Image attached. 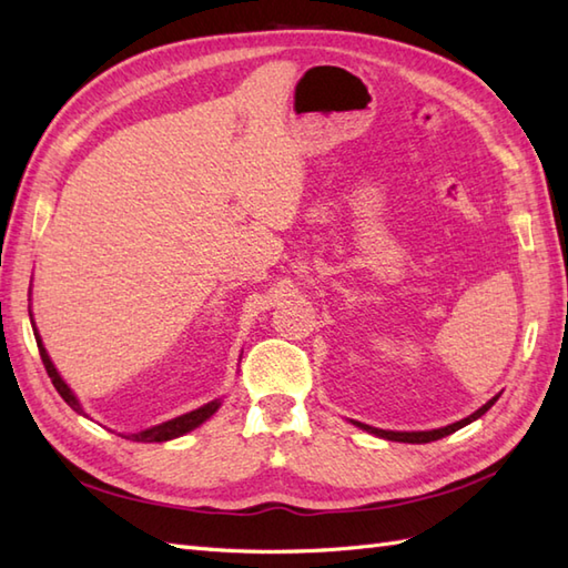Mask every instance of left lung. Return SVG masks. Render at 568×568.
Listing matches in <instances>:
<instances>
[{"instance_id": "obj_1", "label": "left lung", "mask_w": 568, "mask_h": 568, "mask_svg": "<svg viewBox=\"0 0 568 568\" xmlns=\"http://www.w3.org/2000/svg\"><path fill=\"white\" fill-rule=\"evenodd\" d=\"M496 399H498V397L489 399V402H486L481 408H477V412H474L471 416H467V418H463V420H457V424H450V426H445V428H435V430H412V433H402V430H382V428H373V426L358 424V420H355V426L363 428V430H367V433H375V435H379V438L397 440V443H430V440H440V438H445V435H450V433L459 430L463 426L471 424V420H477L479 416H484L486 412H489V408L494 406V402H496Z\"/></svg>"}]
</instances>
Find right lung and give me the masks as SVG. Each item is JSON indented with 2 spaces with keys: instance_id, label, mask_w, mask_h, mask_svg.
Here are the masks:
<instances>
[{
  "instance_id": "add662e5",
  "label": "right lung",
  "mask_w": 568,
  "mask_h": 568,
  "mask_svg": "<svg viewBox=\"0 0 568 568\" xmlns=\"http://www.w3.org/2000/svg\"><path fill=\"white\" fill-rule=\"evenodd\" d=\"M33 334H36V344H38V351H41V361H43V365H45L48 377L52 379V385H55V389L60 392V397H62L64 402H68L77 414H84L82 406H79V402H77V397L70 392V387L64 385L62 377L58 375L55 365H52V361L48 358V353H45V348H43V341H41V336H38L36 326H33ZM217 406H220V402H210V404H205V406H201V408H195V412H191V414H183V416H179V418L166 420V424H160V426L148 428V430H142V433H130L128 440H138V443H162V440L179 438V435L193 430L195 426H201L203 420H207L210 416H213V414L217 412Z\"/></svg>"
}]
</instances>
